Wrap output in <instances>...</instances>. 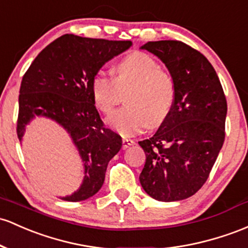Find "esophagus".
<instances>
[{"label": "esophagus", "instance_id": "34e87169", "mask_svg": "<svg viewBox=\"0 0 248 248\" xmlns=\"http://www.w3.org/2000/svg\"><path fill=\"white\" fill-rule=\"evenodd\" d=\"M133 143H134V140H132V139H127V138L122 139V148L124 149L128 148V147L132 146Z\"/></svg>", "mask_w": 248, "mask_h": 248}]
</instances>
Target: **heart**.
Masks as SVG:
<instances>
[{"instance_id": "b5f03b06", "label": "heart", "mask_w": 248, "mask_h": 248, "mask_svg": "<svg viewBox=\"0 0 248 248\" xmlns=\"http://www.w3.org/2000/svg\"><path fill=\"white\" fill-rule=\"evenodd\" d=\"M94 103L109 115L126 96L127 106L108 120L122 137L138 134L147 126L161 124L175 102V83L159 62L143 51H133L116 62L113 78L105 72L95 73L91 80Z\"/></svg>"}]
</instances>
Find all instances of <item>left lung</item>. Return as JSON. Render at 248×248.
Listing matches in <instances>:
<instances>
[{
    "label": "left lung",
    "mask_w": 248,
    "mask_h": 248,
    "mask_svg": "<svg viewBox=\"0 0 248 248\" xmlns=\"http://www.w3.org/2000/svg\"><path fill=\"white\" fill-rule=\"evenodd\" d=\"M170 70L173 109L152 138L139 141L146 154L140 184L159 201L192 197L207 181L225 141L227 101L213 66L200 51L176 40L141 47Z\"/></svg>",
    "instance_id": "1"
}]
</instances>
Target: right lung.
<instances>
[{
	"mask_svg": "<svg viewBox=\"0 0 248 248\" xmlns=\"http://www.w3.org/2000/svg\"><path fill=\"white\" fill-rule=\"evenodd\" d=\"M132 41L62 35L35 58L24 73L18 95L17 138L35 116L61 124L73 139L84 166L81 187L66 201L86 200L101 188L108 162L121 149V137L106 128L91 92L95 73Z\"/></svg>",
	"mask_w": 248,
	"mask_h": 248,
	"instance_id": "1",
	"label": "right lung"
}]
</instances>
